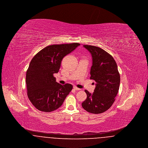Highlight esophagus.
Returning <instances> with one entry per match:
<instances>
[{
	"label": "esophagus",
	"instance_id": "34e87169",
	"mask_svg": "<svg viewBox=\"0 0 148 148\" xmlns=\"http://www.w3.org/2000/svg\"><path fill=\"white\" fill-rule=\"evenodd\" d=\"M73 88H74V89H75L76 90H81V89L77 88L76 86H73Z\"/></svg>",
	"mask_w": 148,
	"mask_h": 148
}]
</instances>
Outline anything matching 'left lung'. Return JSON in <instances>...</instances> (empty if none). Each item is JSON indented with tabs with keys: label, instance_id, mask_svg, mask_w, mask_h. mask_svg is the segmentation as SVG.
Wrapping results in <instances>:
<instances>
[{
	"label": "left lung",
	"instance_id": "1",
	"mask_svg": "<svg viewBox=\"0 0 148 148\" xmlns=\"http://www.w3.org/2000/svg\"><path fill=\"white\" fill-rule=\"evenodd\" d=\"M83 47L92 55L90 79L96 82V86L92 94L85 90L87 98L82 103V107L89 113H104L113 105L119 91L120 77L117 64L104 50L88 45Z\"/></svg>",
	"mask_w": 148,
	"mask_h": 148
}]
</instances>
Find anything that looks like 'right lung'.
<instances>
[{"mask_svg":"<svg viewBox=\"0 0 148 148\" xmlns=\"http://www.w3.org/2000/svg\"><path fill=\"white\" fill-rule=\"evenodd\" d=\"M79 45L77 42L49 45L32 59L26 73L27 95L39 110H56L72 90V85L59 84L53 75L59 71L64 57Z\"/></svg>","mask_w":148,"mask_h":148,"instance_id":"1","label":"right lung"}]
</instances>
